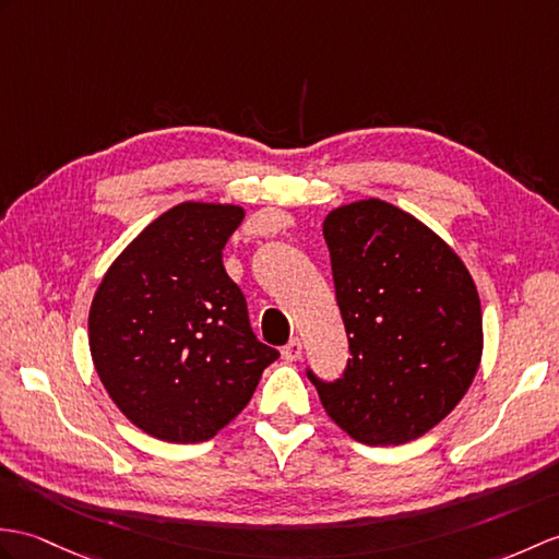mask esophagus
<instances>
[{"instance_id": "esophagus-1", "label": "esophagus", "mask_w": 559, "mask_h": 559, "mask_svg": "<svg viewBox=\"0 0 559 559\" xmlns=\"http://www.w3.org/2000/svg\"><path fill=\"white\" fill-rule=\"evenodd\" d=\"M283 357L290 359V361L300 359V357H302V341H300V338H293L288 345L283 347Z\"/></svg>"}]
</instances>
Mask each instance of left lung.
Listing matches in <instances>:
<instances>
[{
  "label": "left lung",
  "instance_id": "left-lung-1",
  "mask_svg": "<svg viewBox=\"0 0 559 559\" xmlns=\"http://www.w3.org/2000/svg\"><path fill=\"white\" fill-rule=\"evenodd\" d=\"M323 238L353 357L343 379L309 381L359 443H407L457 407L481 365L474 278L443 238L376 198L333 210Z\"/></svg>",
  "mask_w": 559,
  "mask_h": 559
}]
</instances>
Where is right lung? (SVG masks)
Here are the masks:
<instances>
[{
	"instance_id": "1",
	"label": "right lung",
	"mask_w": 559,
	"mask_h": 559,
	"mask_svg": "<svg viewBox=\"0 0 559 559\" xmlns=\"http://www.w3.org/2000/svg\"><path fill=\"white\" fill-rule=\"evenodd\" d=\"M245 210L183 202L114 259L87 317L90 355L114 405L168 443H202L248 405L278 349L259 343L224 269Z\"/></svg>"
}]
</instances>
